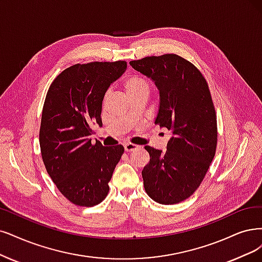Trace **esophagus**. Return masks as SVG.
Wrapping results in <instances>:
<instances>
[{
  "label": "esophagus",
  "instance_id": "obj_1",
  "mask_svg": "<svg viewBox=\"0 0 262 262\" xmlns=\"http://www.w3.org/2000/svg\"><path fill=\"white\" fill-rule=\"evenodd\" d=\"M124 149H125L126 152H132V151L137 150V149H138V146H137V144H135V143L127 142V143L124 144Z\"/></svg>",
  "mask_w": 262,
  "mask_h": 262
}]
</instances>
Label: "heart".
Segmentation results:
<instances>
[{
    "label": "heart",
    "instance_id": "obj_1",
    "mask_svg": "<svg viewBox=\"0 0 262 262\" xmlns=\"http://www.w3.org/2000/svg\"><path fill=\"white\" fill-rule=\"evenodd\" d=\"M123 87L129 97L141 92L149 91L147 82L136 74H128L124 77Z\"/></svg>",
    "mask_w": 262,
    "mask_h": 262
}]
</instances>
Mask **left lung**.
I'll list each match as a JSON object with an SVG mask.
<instances>
[{"label": "left lung", "instance_id": "1", "mask_svg": "<svg viewBox=\"0 0 262 262\" xmlns=\"http://www.w3.org/2000/svg\"><path fill=\"white\" fill-rule=\"evenodd\" d=\"M129 63L158 86L156 124L171 130L165 152L144 147L150 154L141 172L144 190L160 204H177L196 191L216 153L217 115L208 84L194 64L176 54Z\"/></svg>", "mask_w": 262, "mask_h": 262}]
</instances>
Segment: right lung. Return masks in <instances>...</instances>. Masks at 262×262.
I'll list each match as a JSON object with an SVG mask.
<instances>
[{"mask_svg": "<svg viewBox=\"0 0 262 262\" xmlns=\"http://www.w3.org/2000/svg\"><path fill=\"white\" fill-rule=\"evenodd\" d=\"M126 68L124 60L76 63L57 75L46 94L40 126L42 160L58 190L74 205L92 207L108 195L124 147L92 143L90 136L94 124L102 125L106 90Z\"/></svg>", "mask_w": 262, "mask_h": 262, "instance_id": "1", "label": "right lung"}]
</instances>
